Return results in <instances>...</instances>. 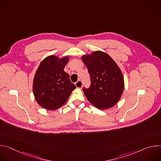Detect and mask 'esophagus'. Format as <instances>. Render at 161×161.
<instances>
[{"instance_id": "34e87169", "label": "esophagus", "mask_w": 161, "mask_h": 161, "mask_svg": "<svg viewBox=\"0 0 161 161\" xmlns=\"http://www.w3.org/2000/svg\"><path fill=\"white\" fill-rule=\"evenodd\" d=\"M75 85L77 88H81L82 86H83V83H82V81L81 80H78L76 83H75Z\"/></svg>"}]
</instances>
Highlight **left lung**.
I'll use <instances>...</instances> for the list:
<instances>
[{
    "mask_svg": "<svg viewBox=\"0 0 161 161\" xmlns=\"http://www.w3.org/2000/svg\"><path fill=\"white\" fill-rule=\"evenodd\" d=\"M81 59L88 69L91 85L83 90L96 108L106 109L115 105L122 95L124 79L120 67L106 53L96 51Z\"/></svg>",
    "mask_w": 161,
    "mask_h": 161,
    "instance_id": "1",
    "label": "left lung"
}]
</instances>
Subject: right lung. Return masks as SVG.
<instances>
[{
	"label": "right lung",
	"mask_w": 161,
	"mask_h": 161,
	"mask_svg": "<svg viewBox=\"0 0 161 161\" xmlns=\"http://www.w3.org/2000/svg\"><path fill=\"white\" fill-rule=\"evenodd\" d=\"M69 57H46L39 64L33 80V93L37 104L48 110L60 108L68 100L76 86L64 69Z\"/></svg>",
	"instance_id": "obj_1"
}]
</instances>
